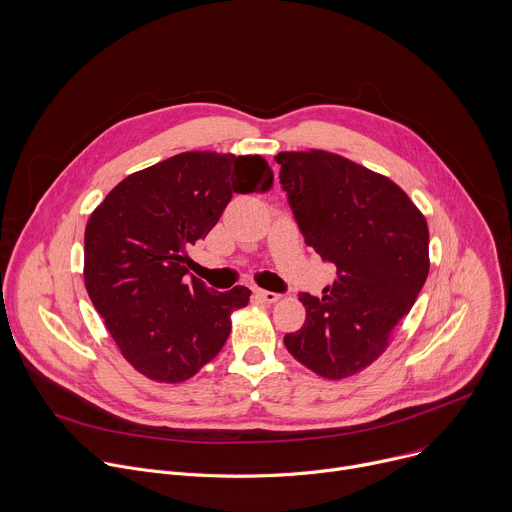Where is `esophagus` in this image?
I'll return each instance as SVG.
<instances>
[{
	"instance_id": "obj_1",
	"label": "esophagus",
	"mask_w": 512,
	"mask_h": 512,
	"mask_svg": "<svg viewBox=\"0 0 512 512\" xmlns=\"http://www.w3.org/2000/svg\"><path fill=\"white\" fill-rule=\"evenodd\" d=\"M253 296L265 304H275L279 300V294H275V291H267L261 287H253Z\"/></svg>"
}]
</instances>
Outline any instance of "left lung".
Here are the masks:
<instances>
[{"label": "left lung", "instance_id": "8db88e82", "mask_svg": "<svg viewBox=\"0 0 512 512\" xmlns=\"http://www.w3.org/2000/svg\"><path fill=\"white\" fill-rule=\"evenodd\" d=\"M275 162L306 245L336 265L322 300L302 291L306 322L283 344L340 381L373 364L413 308L429 273L427 221L393 180L344 156L279 152Z\"/></svg>", "mask_w": 512, "mask_h": 512}]
</instances>
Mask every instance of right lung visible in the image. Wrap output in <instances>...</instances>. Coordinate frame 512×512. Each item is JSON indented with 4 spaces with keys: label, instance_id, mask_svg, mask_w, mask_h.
<instances>
[{
    "label": "right lung",
    "instance_id": "right-lung-1",
    "mask_svg": "<svg viewBox=\"0 0 512 512\" xmlns=\"http://www.w3.org/2000/svg\"><path fill=\"white\" fill-rule=\"evenodd\" d=\"M261 156L182 152L123 178L85 229V287L131 367L156 383L192 379L225 346L251 289L186 281L188 247L218 223L233 192L267 190Z\"/></svg>",
    "mask_w": 512,
    "mask_h": 512
}]
</instances>
